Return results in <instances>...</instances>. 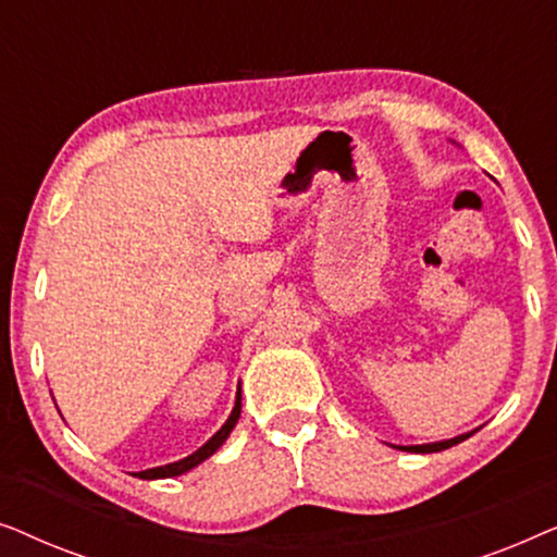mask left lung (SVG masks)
Here are the masks:
<instances>
[{"label": "left lung", "instance_id": "8db88e82", "mask_svg": "<svg viewBox=\"0 0 557 557\" xmlns=\"http://www.w3.org/2000/svg\"><path fill=\"white\" fill-rule=\"evenodd\" d=\"M474 433V431H471ZM471 433H461V436L456 438H448V441H436V444H421V446H395L400 448V451H410V454H433V451H444V448H451L456 444H461V441H467Z\"/></svg>", "mask_w": 557, "mask_h": 557}]
</instances>
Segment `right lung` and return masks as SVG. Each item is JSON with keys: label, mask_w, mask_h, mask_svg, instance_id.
Instances as JSON below:
<instances>
[{"label": "right lung", "mask_w": 557, "mask_h": 557, "mask_svg": "<svg viewBox=\"0 0 557 557\" xmlns=\"http://www.w3.org/2000/svg\"><path fill=\"white\" fill-rule=\"evenodd\" d=\"M238 418H240V387H238V393H235V406L231 410V416H227V421L223 423V429H220L215 436L208 441V444L197 448L195 454H189L187 459L166 463V467H154V469L139 471V474H136V476H139V479H166V476H180V474H185V471L195 469L197 463H202L205 459H210V456L215 454L218 448L225 444V438L231 436V431L235 429V423H238Z\"/></svg>", "instance_id": "add662e5"}]
</instances>
